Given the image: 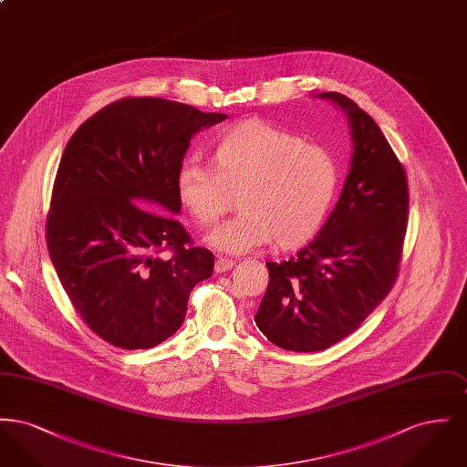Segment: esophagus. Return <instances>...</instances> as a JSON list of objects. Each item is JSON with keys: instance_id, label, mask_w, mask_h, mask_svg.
I'll return each instance as SVG.
<instances>
[{"instance_id": "esophagus-1", "label": "esophagus", "mask_w": 467, "mask_h": 467, "mask_svg": "<svg viewBox=\"0 0 467 467\" xmlns=\"http://www.w3.org/2000/svg\"><path fill=\"white\" fill-rule=\"evenodd\" d=\"M236 263L233 261V259H227V257H219L217 261H215V271L217 273H223V271H227V269H231V267L234 266Z\"/></svg>"}]
</instances>
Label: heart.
<instances>
[{
    "label": "heart",
    "instance_id": "b5f03b06",
    "mask_svg": "<svg viewBox=\"0 0 467 467\" xmlns=\"http://www.w3.org/2000/svg\"><path fill=\"white\" fill-rule=\"evenodd\" d=\"M337 189V166L320 145L263 119L223 131L212 162L191 157L177 175L178 200L200 227H212L240 194L233 221L208 244L223 254H244L275 240L280 248L310 242L326 221Z\"/></svg>",
    "mask_w": 467,
    "mask_h": 467
}]
</instances>
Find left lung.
<instances>
[{"label":"left lung","mask_w":467,"mask_h":467,"mask_svg":"<svg viewBox=\"0 0 467 467\" xmlns=\"http://www.w3.org/2000/svg\"><path fill=\"white\" fill-rule=\"evenodd\" d=\"M318 96L348 113L354 156L318 236L289 261L266 263L255 324L292 352L326 350L358 329L396 284L408 225L406 170L373 117L339 92Z\"/></svg>","instance_id":"obj_1"}]
</instances>
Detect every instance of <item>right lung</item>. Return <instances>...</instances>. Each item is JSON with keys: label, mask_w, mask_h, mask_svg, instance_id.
I'll return each instance as SVG.
<instances>
[{"label": "right lung", "mask_w": 467, "mask_h": 467, "mask_svg": "<svg viewBox=\"0 0 467 467\" xmlns=\"http://www.w3.org/2000/svg\"><path fill=\"white\" fill-rule=\"evenodd\" d=\"M227 119L162 98H122L69 138L45 238L84 324L117 348H152L183 324L213 254L178 223L177 175L192 134Z\"/></svg>", "instance_id": "1"}]
</instances>
